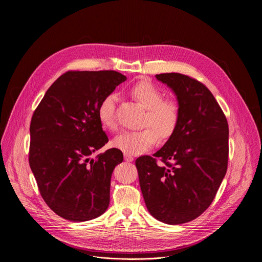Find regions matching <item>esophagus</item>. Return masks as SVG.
Instances as JSON below:
<instances>
[{
  "label": "esophagus",
  "instance_id": "obj_1",
  "mask_svg": "<svg viewBox=\"0 0 262 262\" xmlns=\"http://www.w3.org/2000/svg\"><path fill=\"white\" fill-rule=\"evenodd\" d=\"M124 159H125V161H127V162H130L134 160V157H132L130 155H127V154H124Z\"/></svg>",
  "mask_w": 262,
  "mask_h": 262
}]
</instances>
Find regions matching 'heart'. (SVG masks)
Wrapping results in <instances>:
<instances>
[{"instance_id": "heart-1", "label": "heart", "mask_w": 262, "mask_h": 262, "mask_svg": "<svg viewBox=\"0 0 262 262\" xmlns=\"http://www.w3.org/2000/svg\"><path fill=\"white\" fill-rule=\"evenodd\" d=\"M129 94L145 108L143 128L125 130L113 141L115 147L127 155H140L152 148L158 140L168 139L175 133L180 122L181 108L175 100L163 99L162 91L148 80H139L129 88ZM117 96L107 94L98 108V117L104 128L117 129Z\"/></svg>"}]
</instances>
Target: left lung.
Returning <instances> with one entry per match:
<instances>
[{"mask_svg":"<svg viewBox=\"0 0 262 262\" xmlns=\"http://www.w3.org/2000/svg\"><path fill=\"white\" fill-rule=\"evenodd\" d=\"M156 78L176 94L180 122L153 157L140 156L135 163L149 213L177 225L200 216L214 200L227 171L228 123L210 90L198 79L181 73Z\"/></svg>","mask_w":262,"mask_h":262,"instance_id":"8db88e82","label":"left lung"}]
</instances>
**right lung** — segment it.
<instances>
[{"mask_svg":"<svg viewBox=\"0 0 262 262\" xmlns=\"http://www.w3.org/2000/svg\"><path fill=\"white\" fill-rule=\"evenodd\" d=\"M126 80L119 72L68 71L55 80L32 117L29 161L40 194L57 215L84 222L103 214L119 148L90 155L108 142L98 117L107 94Z\"/></svg>","mask_w":262,"mask_h":262,"instance_id":"right-lung-1","label":"right lung"}]
</instances>
